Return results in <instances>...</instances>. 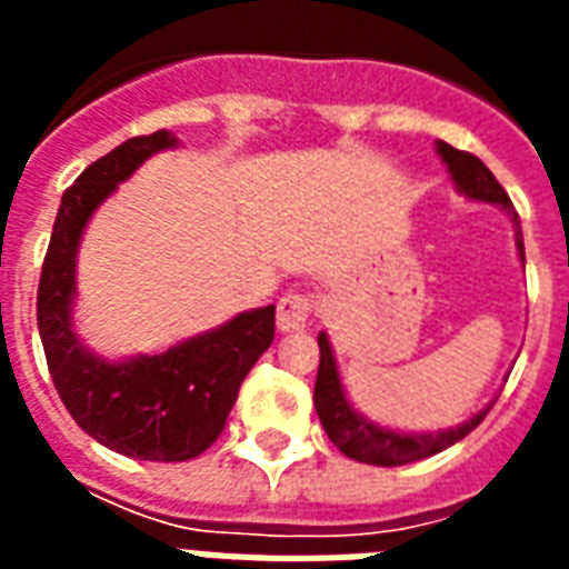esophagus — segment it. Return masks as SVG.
<instances>
[{"instance_id":"obj_1","label":"esophagus","mask_w":569,"mask_h":569,"mask_svg":"<svg viewBox=\"0 0 569 569\" xmlns=\"http://www.w3.org/2000/svg\"><path fill=\"white\" fill-rule=\"evenodd\" d=\"M312 295L307 292H286L277 301V328L280 330H303L312 312Z\"/></svg>"}]
</instances>
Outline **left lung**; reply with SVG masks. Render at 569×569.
<instances>
[{"instance_id": "left-lung-1", "label": "left lung", "mask_w": 569, "mask_h": 569, "mask_svg": "<svg viewBox=\"0 0 569 569\" xmlns=\"http://www.w3.org/2000/svg\"><path fill=\"white\" fill-rule=\"evenodd\" d=\"M437 153L442 156V162L449 164V173L455 186L472 200H485V203H499L502 209H508V214L517 223V248H520V257L526 262V253H522V232H520V214L513 212V203L508 191L499 186L490 168H487L478 156L467 153V150H455L446 141H437ZM319 375H316V392H312V401H316V413H319L325 431H328L330 442L337 446L342 455H348L351 460H360V463H372V467H405V463H413V460H425L437 455V451L449 449L458 440H463L469 431H476L481 419L490 413L487 405L485 410H478L472 419H467L458 428H449V431L437 433H398L389 431V428H380V425L369 422L363 416L357 413L355 407L348 405L346 389H342V380L337 372V360H333V351H330V342L325 333H319Z\"/></svg>"}]
</instances>
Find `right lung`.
<instances>
[{"instance_id":"right-lung-1","label":"right lung","mask_w":569,"mask_h":569,"mask_svg":"<svg viewBox=\"0 0 569 569\" xmlns=\"http://www.w3.org/2000/svg\"><path fill=\"white\" fill-rule=\"evenodd\" d=\"M177 144L171 132L138 136L88 164L64 191L38 286V330L49 375L76 425L138 460H191L221 437L227 416L274 339V307L250 310L171 351L109 363L79 342L70 325L76 250L93 209L138 164Z\"/></svg>"}]
</instances>
